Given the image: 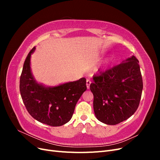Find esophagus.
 Returning <instances> with one entry per match:
<instances>
[{
	"label": "esophagus",
	"instance_id": "34e87169",
	"mask_svg": "<svg viewBox=\"0 0 160 160\" xmlns=\"http://www.w3.org/2000/svg\"><path fill=\"white\" fill-rule=\"evenodd\" d=\"M91 83V82L90 80L89 79H87L86 81V85H87V88L88 89H89V87H90V85Z\"/></svg>",
	"mask_w": 160,
	"mask_h": 160
}]
</instances>
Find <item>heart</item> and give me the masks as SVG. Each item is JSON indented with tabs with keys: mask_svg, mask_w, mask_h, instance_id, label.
<instances>
[{
	"mask_svg": "<svg viewBox=\"0 0 160 160\" xmlns=\"http://www.w3.org/2000/svg\"><path fill=\"white\" fill-rule=\"evenodd\" d=\"M109 62H110V59H107V60H106V61H105V64L108 65V64L109 63Z\"/></svg>",
	"mask_w": 160,
	"mask_h": 160,
	"instance_id": "b5f03b06",
	"label": "heart"
}]
</instances>
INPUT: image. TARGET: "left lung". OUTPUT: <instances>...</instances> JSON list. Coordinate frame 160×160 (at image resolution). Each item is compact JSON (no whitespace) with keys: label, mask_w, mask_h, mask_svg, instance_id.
<instances>
[{"label":"left lung","mask_w":160,"mask_h":160,"mask_svg":"<svg viewBox=\"0 0 160 160\" xmlns=\"http://www.w3.org/2000/svg\"><path fill=\"white\" fill-rule=\"evenodd\" d=\"M143 89L139 61L135 56L93 76L90 90L93 94L96 118L116 125L128 119L138 108Z\"/></svg>","instance_id":"8db88e82"}]
</instances>
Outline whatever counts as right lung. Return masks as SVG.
Returning <instances> with one entry per match:
<instances>
[{
  "mask_svg": "<svg viewBox=\"0 0 160 160\" xmlns=\"http://www.w3.org/2000/svg\"><path fill=\"white\" fill-rule=\"evenodd\" d=\"M33 47L23 65L20 78V92L24 104L32 117L50 126H61L69 122L75 105L86 91V79L69 82L54 88H45L34 79L31 71V55Z\"/></svg>",
  "mask_w": 160,
  "mask_h": 160,
  "instance_id": "right-lung-1",
  "label": "right lung"
}]
</instances>
